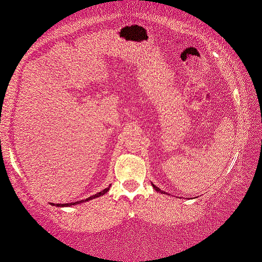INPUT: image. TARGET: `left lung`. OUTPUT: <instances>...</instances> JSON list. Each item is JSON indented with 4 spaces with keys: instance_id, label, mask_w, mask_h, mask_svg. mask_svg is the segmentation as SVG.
<instances>
[{
    "instance_id": "left-lung-1",
    "label": "left lung",
    "mask_w": 262,
    "mask_h": 262,
    "mask_svg": "<svg viewBox=\"0 0 262 262\" xmlns=\"http://www.w3.org/2000/svg\"><path fill=\"white\" fill-rule=\"evenodd\" d=\"M152 186H153V188H154V190H157L158 192H161V194H165V191H162V190L160 189V188H158L157 186H154L153 183H152ZM166 194H167V192H166Z\"/></svg>"
}]
</instances>
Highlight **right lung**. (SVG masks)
Segmentation results:
<instances>
[{
	"label": "right lung",
	"mask_w": 262,
	"mask_h": 262,
	"mask_svg": "<svg viewBox=\"0 0 262 262\" xmlns=\"http://www.w3.org/2000/svg\"><path fill=\"white\" fill-rule=\"evenodd\" d=\"M108 190H109V187L108 188H105V189H103L102 191H100V192H97V194H95V195H93V196H91V197H88V199H85V200H81V201H78V202H73V203H65V204H54V203H51L52 205H57V207H71V205H76V204H81V203H84V202H87V201H91V200H93V199H96V197H100V196H102V195H104L105 192H108Z\"/></svg>",
	"instance_id": "obj_1"
}]
</instances>
